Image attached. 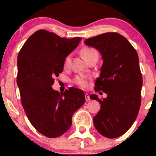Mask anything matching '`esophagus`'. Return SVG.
<instances>
[{
  "label": "esophagus",
  "instance_id": "34e87169",
  "mask_svg": "<svg viewBox=\"0 0 156 156\" xmlns=\"http://www.w3.org/2000/svg\"><path fill=\"white\" fill-rule=\"evenodd\" d=\"M85 99H86L87 101H90V97H89V95L87 93L85 94Z\"/></svg>",
  "mask_w": 156,
  "mask_h": 156
}]
</instances>
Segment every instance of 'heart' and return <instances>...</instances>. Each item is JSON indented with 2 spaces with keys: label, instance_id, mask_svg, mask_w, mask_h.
I'll return each instance as SVG.
<instances>
[{
  "label": "heart",
  "instance_id": "b5f03b06",
  "mask_svg": "<svg viewBox=\"0 0 156 156\" xmlns=\"http://www.w3.org/2000/svg\"><path fill=\"white\" fill-rule=\"evenodd\" d=\"M82 53L83 56L84 57V58L86 59V60L87 62H88L89 59L93 58V57H98L97 51L94 48H90V47H85V48H83L82 50ZM70 63H71V57H70V55H69V56H67L65 59L64 66H65V67H69ZM74 82H75L76 84L80 85V87H83V88H85V87L88 86V78H87L86 76H77L75 79H74Z\"/></svg>",
  "mask_w": 156,
  "mask_h": 156
}]
</instances>
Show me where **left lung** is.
Wrapping results in <instances>:
<instances>
[{
  "label": "left lung",
  "mask_w": 156,
  "mask_h": 156,
  "mask_svg": "<svg viewBox=\"0 0 156 156\" xmlns=\"http://www.w3.org/2000/svg\"><path fill=\"white\" fill-rule=\"evenodd\" d=\"M84 43L101 55L103 65L95 91L107 94L103 99L90 95L101 104L94 125L104 137L117 138L131 128L139 112L143 80L138 54L126 38L117 33L101 34Z\"/></svg>",
  "instance_id": "left-lung-1"
}]
</instances>
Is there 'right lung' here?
<instances>
[{
	"label": "right lung",
	"mask_w": 156,
	"mask_h": 156,
	"mask_svg": "<svg viewBox=\"0 0 156 156\" xmlns=\"http://www.w3.org/2000/svg\"><path fill=\"white\" fill-rule=\"evenodd\" d=\"M82 40L67 39L45 30L33 33L18 56L17 84L23 107L33 127L48 138L59 137L72 126L74 112L85 102L84 91L52 89L65 59Z\"/></svg>",
	"instance_id": "1"
}]
</instances>
